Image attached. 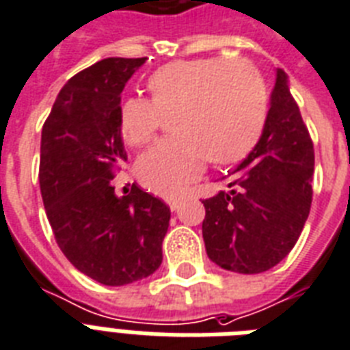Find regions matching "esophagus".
I'll use <instances>...</instances> for the list:
<instances>
[{
	"label": "esophagus",
	"instance_id": "34e87169",
	"mask_svg": "<svg viewBox=\"0 0 350 350\" xmlns=\"http://www.w3.org/2000/svg\"><path fill=\"white\" fill-rule=\"evenodd\" d=\"M167 206H170L172 211H177V209L180 208V198H170V200H167Z\"/></svg>",
	"mask_w": 350,
	"mask_h": 350
}]
</instances>
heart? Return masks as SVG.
<instances>
[{"label": "heart", "mask_w": 350, "mask_h": 350, "mask_svg": "<svg viewBox=\"0 0 350 350\" xmlns=\"http://www.w3.org/2000/svg\"><path fill=\"white\" fill-rule=\"evenodd\" d=\"M150 100L128 97L119 106V131L126 144L146 146L171 117L173 139L137 162V177L161 197H178L204 172L239 162L258 141L267 110L262 75L244 61H173L146 81Z\"/></svg>", "instance_id": "1"}]
</instances>
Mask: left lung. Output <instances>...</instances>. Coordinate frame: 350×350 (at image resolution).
<instances>
[{"mask_svg": "<svg viewBox=\"0 0 350 350\" xmlns=\"http://www.w3.org/2000/svg\"><path fill=\"white\" fill-rule=\"evenodd\" d=\"M314 150L289 77L276 68L264 130L250 155L224 175L219 191L202 200V237L209 260L222 269L256 275L295 247L312 200Z\"/></svg>", "mask_w": 350, "mask_h": 350, "instance_id": "1", "label": "left lung"}]
</instances>
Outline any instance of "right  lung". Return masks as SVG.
I'll list each match as a JSON object with an SVG mask.
<instances>
[{"label":"right lung","instance_id":"right-lung-1","mask_svg":"<svg viewBox=\"0 0 350 350\" xmlns=\"http://www.w3.org/2000/svg\"><path fill=\"white\" fill-rule=\"evenodd\" d=\"M146 57H108L61 88L41 131L39 186L64 256L103 286L146 278L162 262L170 208L139 186L117 197L111 170L126 161L121 94Z\"/></svg>","mask_w":350,"mask_h":350}]
</instances>
